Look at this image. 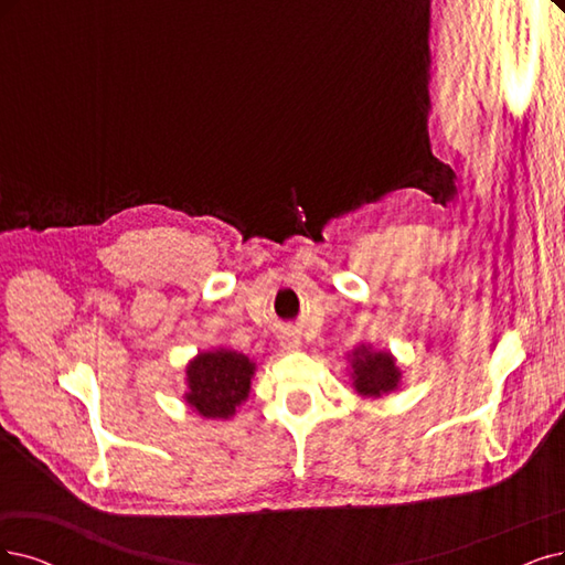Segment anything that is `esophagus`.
I'll use <instances>...</instances> for the list:
<instances>
[{"mask_svg":"<svg viewBox=\"0 0 565 565\" xmlns=\"http://www.w3.org/2000/svg\"><path fill=\"white\" fill-rule=\"evenodd\" d=\"M286 344H288V349H296V347H298V340H296V338H286Z\"/></svg>","mask_w":565,"mask_h":565,"instance_id":"obj_1","label":"esophagus"}]
</instances>
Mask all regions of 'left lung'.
<instances>
[{
    "label": "left lung",
    "instance_id": "left-lung-1",
    "mask_svg": "<svg viewBox=\"0 0 565 565\" xmlns=\"http://www.w3.org/2000/svg\"><path fill=\"white\" fill-rule=\"evenodd\" d=\"M351 367L353 386L361 395H372V398L391 393L401 382V370L395 367L388 351H370L367 347H361L353 351Z\"/></svg>",
    "mask_w": 565,
    "mask_h": 565
}]
</instances>
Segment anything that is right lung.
Segmentation results:
<instances>
[{
    "instance_id": "1",
    "label": "right lung",
    "mask_w": 565,
    "mask_h": 565,
    "mask_svg": "<svg viewBox=\"0 0 565 565\" xmlns=\"http://www.w3.org/2000/svg\"><path fill=\"white\" fill-rule=\"evenodd\" d=\"M254 363L237 351H209L188 365L185 401L206 419H227L242 405L250 388Z\"/></svg>"
}]
</instances>
